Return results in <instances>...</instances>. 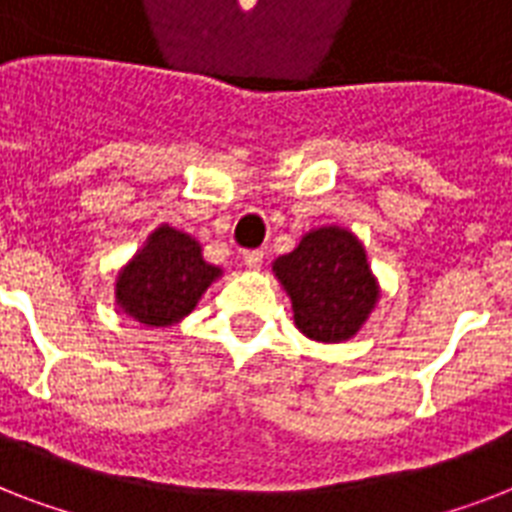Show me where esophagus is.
Masks as SVG:
<instances>
[{
  "mask_svg": "<svg viewBox=\"0 0 512 512\" xmlns=\"http://www.w3.org/2000/svg\"><path fill=\"white\" fill-rule=\"evenodd\" d=\"M263 257V249H247V252H244V265L252 268V271H257V268L263 265Z\"/></svg>",
  "mask_w": 512,
  "mask_h": 512,
  "instance_id": "obj_1",
  "label": "esophagus"
}]
</instances>
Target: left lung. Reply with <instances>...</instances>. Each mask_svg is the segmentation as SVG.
Here are the masks:
<instances>
[{"instance_id":"8db88e82","label":"left lung","mask_w":512,"mask_h":512,"mask_svg":"<svg viewBox=\"0 0 512 512\" xmlns=\"http://www.w3.org/2000/svg\"><path fill=\"white\" fill-rule=\"evenodd\" d=\"M273 271L292 297L297 329L311 340H348L377 303L364 247L342 228L308 233L273 263Z\"/></svg>"}]
</instances>
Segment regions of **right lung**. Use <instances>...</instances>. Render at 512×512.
<instances>
[{
    "label": "right lung",
    "mask_w": 512,
    "mask_h": 512,
    "mask_svg": "<svg viewBox=\"0 0 512 512\" xmlns=\"http://www.w3.org/2000/svg\"><path fill=\"white\" fill-rule=\"evenodd\" d=\"M220 276V268L201 260L199 244L162 225L119 276L116 297L124 313L151 327L175 324L193 311L201 292Z\"/></svg>",
    "instance_id": "add662e5"
}]
</instances>
